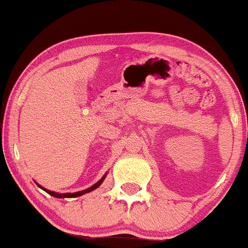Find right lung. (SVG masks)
Returning a JSON list of instances; mask_svg holds the SVG:
<instances>
[{"label":"right lung","mask_w":248,"mask_h":248,"mask_svg":"<svg viewBox=\"0 0 248 248\" xmlns=\"http://www.w3.org/2000/svg\"><path fill=\"white\" fill-rule=\"evenodd\" d=\"M106 177H107V172L105 173V175H103V177L99 180V182H96L95 184L92 185L91 187H88V188H86V189H84V191H78V192H75V193H57V192L49 191V189H47V188L42 187V186H41V185H39L38 183H36V185H38L40 188H42V189H44V191L47 192L48 194L53 195V197H55V198H60V199H62V198H77V197H80V195H84V194L88 193V192L94 191V189L99 187V186L103 183V180L106 179Z\"/></svg>","instance_id":"right-lung-1"}]
</instances>
